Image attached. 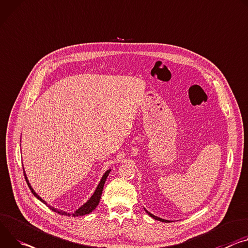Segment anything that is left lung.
Returning <instances> with one entry per match:
<instances>
[{
  "instance_id": "left-lung-1",
  "label": "left lung",
  "mask_w": 248,
  "mask_h": 248,
  "mask_svg": "<svg viewBox=\"0 0 248 248\" xmlns=\"http://www.w3.org/2000/svg\"><path fill=\"white\" fill-rule=\"evenodd\" d=\"M146 211V210H145ZM146 213L151 217H153L154 219H157V220H160V221H165V222H167V221H169V220H167V219H163V218H161V217H155L154 215H152V214H150L149 212H147L146 211Z\"/></svg>"
}]
</instances>
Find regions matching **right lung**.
<instances>
[{
	"label": "right lung",
	"mask_w": 248,
	"mask_h": 248,
	"mask_svg": "<svg viewBox=\"0 0 248 248\" xmlns=\"http://www.w3.org/2000/svg\"><path fill=\"white\" fill-rule=\"evenodd\" d=\"M109 172H110V169L109 170H108V171H106V173L103 175V177H102V179H101V181H100V183H99V185H98V187H97V189H96V191L94 192V194H93V196L89 199V201L87 202H85V204L82 206V207H80L78 210H76L74 213H72V214H69V213H67V212H64V211H61V210H57V209H55L54 207H51V206H49V205H47V202H46V201H43L34 191H33V189L31 188V184L29 183V180H28V178H27V175H26V173H25V170H24V174H25V178H26V181H27V183H28V185H29V187H30V189H31V193L39 200V201H41L43 204H46L50 210H52L53 212H55V213H57V214H59V215H61V216H72V217H80V216H85V215H88V214H90L91 212H93L96 208H97V206L99 205V202H100V199H101V196H102V192H103V189H104V185H105V182H106V180H107V177L108 176V174H109Z\"/></svg>",
	"instance_id": "add662e5"
}]
</instances>
